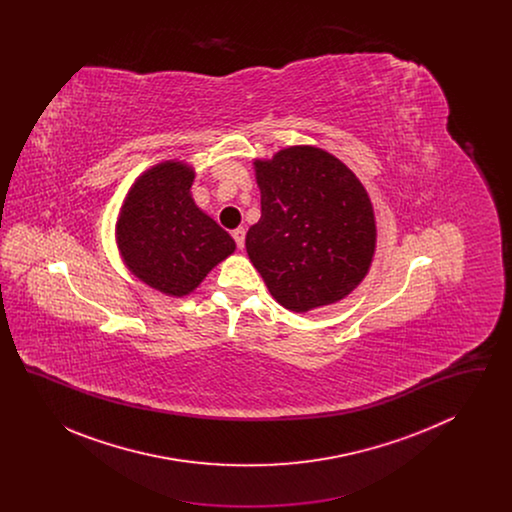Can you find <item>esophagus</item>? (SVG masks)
Returning a JSON list of instances; mask_svg holds the SVG:
<instances>
[{
    "label": "esophagus",
    "mask_w": 512,
    "mask_h": 512,
    "mask_svg": "<svg viewBox=\"0 0 512 512\" xmlns=\"http://www.w3.org/2000/svg\"><path fill=\"white\" fill-rule=\"evenodd\" d=\"M232 238L236 240V245L240 247V249H244L245 245V228H236V230H232Z\"/></svg>",
    "instance_id": "1"
}]
</instances>
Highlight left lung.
Instances as JSON below:
<instances>
[{
    "label": "left lung",
    "instance_id": "1",
    "mask_svg": "<svg viewBox=\"0 0 512 512\" xmlns=\"http://www.w3.org/2000/svg\"><path fill=\"white\" fill-rule=\"evenodd\" d=\"M253 169L261 219L245 249L270 295L293 313L345 299L376 253V215L361 180L317 146L284 147Z\"/></svg>",
    "mask_w": 512,
    "mask_h": 512
}]
</instances>
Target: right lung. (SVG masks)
<instances>
[{
	"instance_id": "right-lung-1",
	"label": "right lung",
	"mask_w": 512,
	"mask_h": 512,
	"mask_svg": "<svg viewBox=\"0 0 512 512\" xmlns=\"http://www.w3.org/2000/svg\"><path fill=\"white\" fill-rule=\"evenodd\" d=\"M194 167L163 161L142 172L124 195L115 224L122 263L169 297H184L236 251L232 236L195 205Z\"/></svg>"
}]
</instances>
